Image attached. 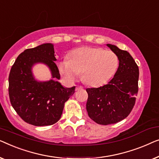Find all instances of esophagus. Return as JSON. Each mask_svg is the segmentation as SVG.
Segmentation results:
<instances>
[{
  "label": "esophagus",
  "mask_w": 159,
  "mask_h": 159,
  "mask_svg": "<svg viewBox=\"0 0 159 159\" xmlns=\"http://www.w3.org/2000/svg\"><path fill=\"white\" fill-rule=\"evenodd\" d=\"M83 89H84V87L80 86H79L76 87V89H75V90H76V91H79V90H82Z\"/></svg>",
  "instance_id": "esophagus-1"
}]
</instances>
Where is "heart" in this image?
<instances>
[{
	"mask_svg": "<svg viewBox=\"0 0 159 159\" xmlns=\"http://www.w3.org/2000/svg\"><path fill=\"white\" fill-rule=\"evenodd\" d=\"M69 58L57 63L60 75L68 83H73L83 72V79L92 86H101L110 79L119 63L117 55L112 51L91 47L73 50Z\"/></svg>",
	"mask_w": 159,
	"mask_h": 159,
	"instance_id": "b5f03b06",
	"label": "heart"
}]
</instances>
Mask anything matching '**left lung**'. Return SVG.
Segmentation results:
<instances>
[{"label":"left lung","mask_w":159,"mask_h":159,"mask_svg":"<svg viewBox=\"0 0 159 159\" xmlns=\"http://www.w3.org/2000/svg\"><path fill=\"white\" fill-rule=\"evenodd\" d=\"M117 55L119 67L113 79L99 88L86 90L89 97L86 110L91 120L97 124H115L131 112L138 91L139 68L128 52L113 44H107Z\"/></svg>","instance_id":"obj_1"}]
</instances>
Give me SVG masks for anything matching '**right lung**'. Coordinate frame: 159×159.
<instances>
[{"label":"right lung","mask_w":159,"mask_h":159,"mask_svg":"<svg viewBox=\"0 0 159 159\" xmlns=\"http://www.w3.org/2000/svg\"><path fill=\"white\" fill-rule=\"evenodd\" d=\"M55 61L54 46L46 43L21 52L11 69L8 76V94L13 108L26 123L48 126L61 117L65 103L75 93V87L64 88L57 81L59 70ZM42 62L50 68L52 77L49 82H37L31 67Z\"/></svg>","instance_id":"right-lung-1"}]
</instances>
